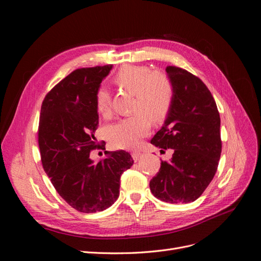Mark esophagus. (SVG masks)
<instances>
[{
	"mask_svg": "<svg viewBox=\"0 0 261 261\" xmlns=\"http://www.w3.org/2000/svg\"><path fill=\"white\" fill-rule=\"evenodd\" d=\"M132 156H133V159L137 162V161H139L141 159V156H143V154H141L140 152H134V153H132Z\"/></svg>",
	"mask_w": 261,
	"mask_h": 261,
	"instance_id": "1",
	"label": "esophagus"
}]
</instances>
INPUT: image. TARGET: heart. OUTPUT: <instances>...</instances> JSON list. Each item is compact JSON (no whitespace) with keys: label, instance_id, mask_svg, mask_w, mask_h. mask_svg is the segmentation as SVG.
Segmentation results:
<instances>
[{"label":"heart","instance_id":"heart-1","mask_svg":"<svg viewBox=\"0 0 261 261\" xmlns=\"http://www.w3.org/2000/svg\"><path fill=\"white\" fill-rule=\"evenodd\" d=\"M121 88L135 93L132 116L110 125L107 137L113 147L136 148L149 132V120L159 123L168 115L173 100V87L169 78L161 73H151L146 66H123L114 77ZM99 114L107 116L111 111V97L105 87H100L94 97Z\"/></svg>","mask_w":261,"mask_h":261}]
</instances>
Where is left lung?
I'll return each instance as SVG.
<instances>
[{"instance_id":"8db88e82","label":"left lung","mask_w":261,"mask_h":261,"mask_svg":"<svg viewBox=\"0 0 261 261\" xmlns=\"http://www.w3.org/2000/svg\"><path fill=\"white\" fill-rule=\"evenodd\" d=\"M173 87L170 111L151 144L173 149L170 161L150 180L154 197L170 203H188L199 198L215 176L222 150L220 114L211 92L187 70L165 68Z\"/></svg>"}]
</instances>
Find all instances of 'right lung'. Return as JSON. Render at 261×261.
<instances>
[{"label":"right lung","mask_w":261,"mask_h":261,"mask_svg":"<svg viewBox=\"0 0 261 261\" xmlns=\"http://www.w3.org/2000/svg\"><path fill=\"white\" fill-rule=\"evenodd\" d=\"M112 65L78 68L46 94L40 112L38 141L44 172L59 195L84 213L103 211L120 196V178L132 155L118 150L98 162L90 151L103 148L94 137L99 115L94 97ZM106 149V148H105Z\"/></svg>","instance_id":"1"}]
</instances>
